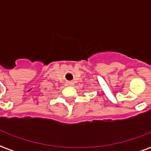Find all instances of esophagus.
Here are the masks:
<instances>
[{"mask_svg":"<svg viewBox=\"0 0 151 151\" xmlns=\"http://www.w3.org/2000/svg\"><path fill=\"white\" fill-rule=\"evenodd\" d=\"M67 85H68V86H73V85H74V83H71V82H69V83H67Z\"/></svg>","mask_w":151,"mask_h":151,"instance_id":"esophagus-1","label":"esophagus"}]
</instances>
